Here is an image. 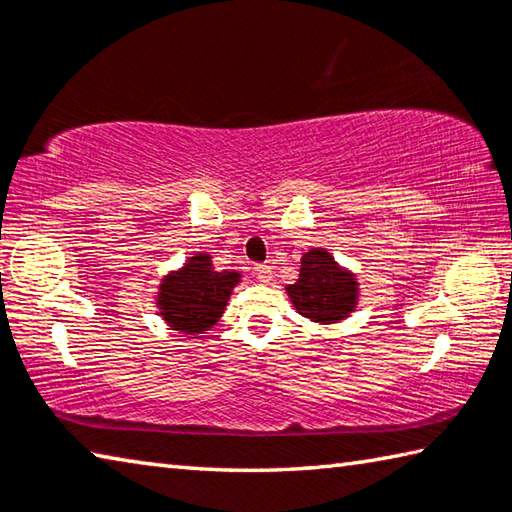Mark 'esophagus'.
<instances>
[{
  "mask_svg": "<svg viewBox=\"0 0 512 512\" xmlns=\"http://www.w3.org/2000/svg\"><path fill=\"white\" fill-rule=\"evenodd\" d=\"M255 275H257V280H259V282H271V275H273V271H271V266L259 264V266H255Z\"/></svg>",
  "mask_w": 512,
  "mask_h": 512,
  "instance_id": "1",
  "label": "esophagus"
}]
</instances>
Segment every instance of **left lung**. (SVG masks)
I'll return each mask as SVG.
<instances>
[{"mask_svg":"<svg viewBox=\"0 0 512 512\" xmlns=\"http://www.w3.org/2000/svg\"><path fill=\"white\" fill-rule=\"evenodd\" d=\"M284 291L298 314L318 325L341 323L359 305L357 275L325 248H309L300 257L298 280Z\"/></svg>","mask_w":512,"mask_h":512,"instance_id":"1","label":"left lung"}]
</instances>
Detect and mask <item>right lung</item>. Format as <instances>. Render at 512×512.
<instances>
[{
	"instance_id": "obj_1",
	"label": "right lung",
	"mask_w": 512,
	"mask_h": 512,
	"mask_svg": "<svg viewBox=\"0 0 512 512\" xmlns=\"http://www.w3.org/2000/svg\"><path fill=\"white\" fill-rule=\"evenodd\" d=\"M241 273L216 271L210 253H194L185 264L162 275L155 293L158 316L169 329L198 339L219 323Z\"/></svg>"
}]
</instances>
